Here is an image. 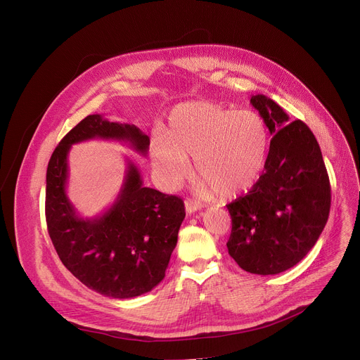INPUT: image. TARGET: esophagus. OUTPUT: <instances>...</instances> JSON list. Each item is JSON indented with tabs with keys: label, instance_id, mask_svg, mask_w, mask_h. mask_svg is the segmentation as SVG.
Wrapping results in <instances>:
<instances>
[{
	"label": "esophagus",
	"instance_id": "34e87169",
	"mask_svg": "<svg viewBox=\"0 0 360 360\" xmlns=\"http://www.w3.org/2000/svg\"><path fill=\"white\" fill-rule=\"evenodd\" d=\"M201 209H202V204L198 202V201H195V200H190V198H188V200L185 201V210H186L188 214L195 213V212H198V210H201Z\"/></svg>",
	"mask_w": 360,
	"mask_h": 360
}]
</instances>
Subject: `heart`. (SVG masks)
<instances>
[{"mask_svg":"<svg viewBox=\"0 0 360 360\" xmlns=\"http://www.w3.org/2000/svg\"><path fill=\"white\" fill-rule=\"evenodd\" d=\"M269 148L270 131L257 112L193 101L170 110L165 137L151 143V158L169 188L186 178L193 158L200 195L216 190L220 197H233L259 179Z\"/></svg>","mask_w":360,"mask_h":360,"instance_id":"b5f03b06","label":"heart"}]
</instances>
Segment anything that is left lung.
Wrapping results in <instances>:
<instances>
[{"label": "left lung", "instance_id": "left-lung-1", "mask_svg": "<svg viewBox=\"0 0 360 360\" xmlns=\"http://www.w3.org/2000/svg\"><path fill=\"white\" fill-rule=\"evenodd\" d=\"M252 106L266 121L270 150L251 191L228 204L229 255L252 274H278L304 258L326 228L331 188L319 144L309 127L274 101L255 94Z\"/></svg>", "mask_w": 360, "mask_h": 360}]
</instances>
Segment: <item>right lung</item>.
Instances as JSON below:
<instances>
[{
    "label": "right lung",
    "mask_w": 360,
    "mask_h": 360,
    "mask_svg": "<svg viewBox=\"0 0 360 360\" xmlns=\"http://www.w3.org/2000/svg\"><path fill=\"white\" fill-rule=\"evenodd\" d=\"M91 139L118 140L146 156L150 139L136 125L89 115L53 150L46 169L48 233L64 266L89 289L115 299L136 297L163 280L181 223L184 201L143 185L128 160L117 201L102 216L83 219L67 197V158L72 144Z\"/></svg>",
    "instance_id": "add662e5"
}]
</instances>
